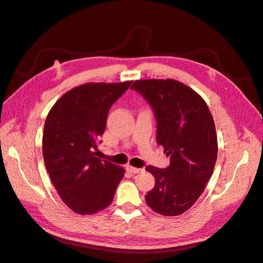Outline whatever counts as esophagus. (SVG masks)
<instances>
[{
	"label": "esophagus",
	"mask_w": 263,
	"mask_h": 263,
	"mask_svg": "<svg viewBox=\"0 0 263 263\" xmlns=\"http://www.w3.org/2000/svg\"><path fill=\"white\" fill-rule=\"evenodd\" d=\"M126 169L129 170L131 173H140V172L143 171V169H139V167H134V166H131V165H127Z\"/></svg>",
	"instance_id": "34e87169"
}]
</instances>
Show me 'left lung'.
Instances as JSON below:
<instances>
[{
  "instance_id": "1",
  "label": "left lung",
  "mask_w": 263,
  "mask_h": 263,
  "mask_svg": "<svg viewBox=\"0 0 263 263\" xmlns=\"http://www.w3.org/2000/svg\"><path fill=\"white\" fill-rule=\"evenodd\" d=\"M132 90L144 98L157 120V143L170 157L165 169L145 167L156 179L145 196L159 214L173 217L196 203L210 180L218 157L214 121L204 100L176 80H139Z\"/></svg>"
}]
</instances>
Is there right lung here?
I'll return each instance as SVG.
<instances>
[{"instance_id": "add662e5", "label": "right lung", "mask_w": 263, "mask_h": 263, "mask_svg": "<svg viewBox=\"0 0 263 263\" xmlns=\"http://www.w3.org/2000/svg\"><path fill=\"white\" fill-rule=\"evenodd\" d=\"M122 83H87L52 106L43 132L45 167L60 198L79 214L109 206L124 169L99 158L98 145L110 107L129 89Z\"/></svg>"}]
</instances>
